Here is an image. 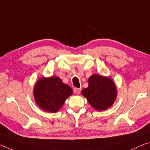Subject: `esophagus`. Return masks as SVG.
Instances as JSON below:
<instances>
[{
	"mask_svg": "<svg viewBox=\"0 0 150 150\" xmlns=\"http://www.w3.org/2000/svg\"><path fill=\"white\" fill-rule=\"evenodd\" d=\"M73 90H74L75 93L77 94V95H79L80 93V92H81V89H79V88L75 87L74 89H73Z\"/></svg>",
	"mask_w": 150,
	"mask_h": 150,
	"instance_id": "34e87169",
	"label": "esophagus"
}]
</instances>
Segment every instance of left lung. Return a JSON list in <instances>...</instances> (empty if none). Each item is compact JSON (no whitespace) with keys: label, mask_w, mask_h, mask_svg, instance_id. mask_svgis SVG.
<instances>
[{"label":"left lung","mask_w":150,"mask_h":150,"mask_svg":"<svg viewBox=\"0 0 150 150\" xmlns=\"http://www.w3.org/2000/svg\"><path fill=\"white\" fill-rule=\"evenodd\" d=\"M89 86L82 90L90 105L98 111L105 110L113 105L117 96L115 85L109 78L95 74L89 77Z\"/></svg>","instance_id":"obj_1"}]
</instances>
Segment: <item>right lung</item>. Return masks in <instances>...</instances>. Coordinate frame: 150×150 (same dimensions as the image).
I'll use <instances>...</instances> for the list:
<instances>
[{"label":"right lung","mask_w":150,"mask_h":150,"mask_svg":"<svg viewBox=\"0 0 150 150\" xmlns=\"http://www.w3.org/2000/svg\"><path fill=\"white\" fill-rule=\"evenodd\" d=\"M72 93L71 88L57 77L41 78L34 88L35 99L37 105L52 113L57 112Z\"/></svg>","instance_id":"1"}]
</instances>
